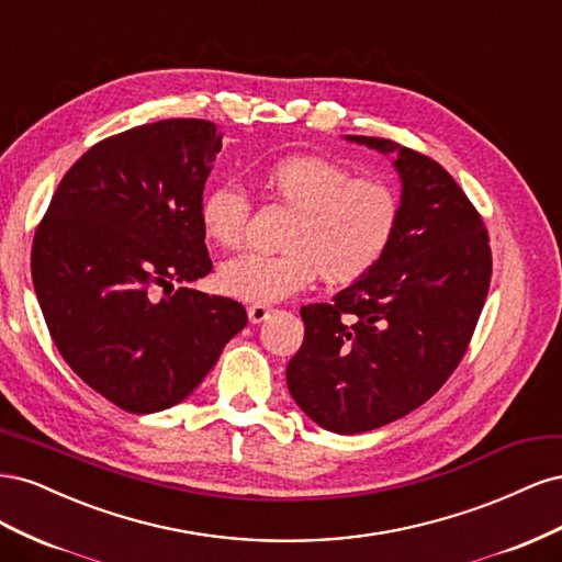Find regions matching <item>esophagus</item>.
<instances>
[{
	"mask_svg": "<svg viewBox=\"0 0 562 562\" xmlns=\"http://www.w3.org/2000/svg\"><path fill=\"white\" fill-rule=\"evenodd\" d=\"M269 314H271V307H267V304H250V307H248V321L250 323H262Z\"/></svg>",
	"mask_w": 562,
	"mask_h": 562,
	"instance_id": "obj_1",
	"label": "esophagus"
}]
</instances>
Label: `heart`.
Segmentation results:
<instances>
[{
    "label": "heart",
    "instance_id": "1",
    "mask_svg": "<svg viewBox=\"0 0 562 562\" xmlns=\"http://www.w3.org/2000/svg\"><path fill=\"white\" fill-rule=\"evenodd\" d=\"M262 184L293 215L281 252H241L217 271L220 291L271 304L307 288L316 274L351 283L370 274L394 246L401 196L380 178H351L321 157H285L265 168ZM250 201L241 187L215 184L203 194L201 225L217 246H241Z\"/></svg>",
    "mask_w": 562,
    "mask_h": 562
}]
</instances>
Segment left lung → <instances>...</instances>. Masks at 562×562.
Returning <instances> with one entry per match:
<instances>
[{"mask_svg":"<svg viewBox=\"0 0 562 562\" xmlns=\"http://www.w3.org/2000/svg\"><path fill=\"white\" fill-rule=\"evenodd\" d=\"M347 140L396 151L401 227L370 274L300 310L304 339L285 380L318 427L363 434L427 403L452 375L483 312L492 252L481 213L438 161L384 138Z\"/></svg>","mask_w":562,"mask_h":562,"instance_id":"1","label":"left lung"}]
</instances>
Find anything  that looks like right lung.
Masks as SVG:
<instances>
[{
  "label": "right lung",
  "mask_w": 562,
  "mask_h": 562,
  "mask_svg": "<svg viewBox=\"0 0 562 562\" xmlns=\"http://www.w3.org/2000/svg\"><path fill=\"white\" fill-rule=\"evenodd\" d=\"M223 147L206 119L95 143L60 180L32 241V283L77 375L133 415L187 398L248 323L244 304L176 288L211 274L203 187Z\"/></svg>",
  "instance_id": "obj_1"
}]
</instances>
